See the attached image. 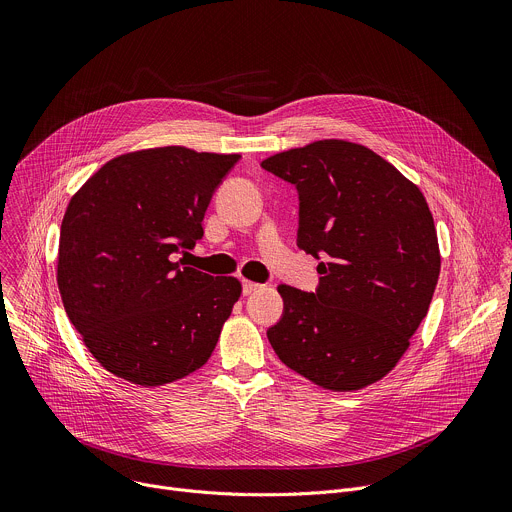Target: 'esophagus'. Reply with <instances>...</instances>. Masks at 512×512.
Here are the masks:
<instances>
[{
	"mask_svg": "<svg viewBox=\"0 0 512 512\" xmlns=\"http://www.w3.org/2000/svg\"><path fill=\"white\" fill-rule=\"evenodd\" d=\"M259 289H261V285L255 283V281H243V294L245 296H251V294H255V291H259Z\"/></svg>",
	"mask_w": 512,
	"mask_h": 512,
	"instance_id": "34e87169",
	"label": "esophagus"
}]
</instances>
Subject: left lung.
<instances>
[{
  "instance_id": "8db88e82",
  "label": "left lung",
  "mask_w": 512,
  "mask_h": 512,
  "mask_svg": "<svg viewBox=\"0 0 512 512\" xmlns=\"http://www.w3.org/2000/svg\"><path fill=\"white\" fill-rule=\"evenodd\" d=\"M261 168L294 184L298 247L316 259V291L279 285L283 314L267 330L279 360L330 391L393 371L440 277L433 216L419 188L364 145L324 139Z\"/></svg>"
}]
</instances>
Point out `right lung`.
<instances>
[{"mask_svg":"<svg viewBox=\"0 0 512 512\" xmlns=\"http://www.w3.org/2000/svg\"><path fill=\"white\" fill-rule=\"evenodd\" d=\"M239 158L180 145L123 154L70 198L58 289L68 320L115 377L158 387L210 358L241 283L176 255L202 239L210 198Z\"/></svg>","mask_w":512,"mask_h":512,"instance_id":"add662e5","label":"right lung"}]
</instances>
